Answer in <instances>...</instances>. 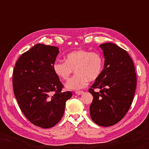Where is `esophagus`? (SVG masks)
I'll list each match as a JSON object with an SVG mask.
<instances>
[{
	"label": "esophagus",
	"mask_w": 149,
	"mask_h": 149,
	"mask_svg": "<svg viewBox=\"0 0 149 149\" xmlns=\"http://www.w3.org/2000/svg\"><path fill=\"white\" fill-rule=\"evenodd\" d=\"M83 93H84V91H75V93H76V94H77V95H81V94H83Z\"/></svg>",
	"instance_id": "34e87169"
}]
</instances>
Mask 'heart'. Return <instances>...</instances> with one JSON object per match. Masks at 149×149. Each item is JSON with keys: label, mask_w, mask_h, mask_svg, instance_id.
<instances>
[{"label": "heart", "mask_w": 149, "mask_h": 149, "mask_svg": "<svg viewBox=\"0 0 149 149\" xmlns=\"http://www.w3.org/2000/svg\"><path fill=\"white\" fill-rule=\"evenodd\" d=\"M64 60L56 61L52 68L54 74L62 81L68 80L74 70V76L65 84L68 90L84 88L89 81L97 80L102 74L104 64L100 54L86 49L72 51L66 55Z\"/></svg>", "instance_id": "b5f03b06"}]
</instances>
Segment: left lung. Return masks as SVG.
<instances>
[{"label": "left lung", "mask_w": 149, "mask_h": 149, "mask_svg": "<svg viewBox=\"0 0 149 149\" xmlns=\"http://www.w3.org/2000/svg\"><path fill=\"white\" fill-rule=\"evenodd\" d=\"M104 66L100 77L89 89L93 96L90 116L97 125L109 127L118 123L129 111L136 88L135 68L129 54L115 43L100 45ZM99 88V93L94 91Z\"/></svg>", "instance_id": "left-lung-1"}]
</instances>
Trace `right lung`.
<instances>
[{
	"label": "right lung",
	"mask_w": 149,
	"mask_h": 149,
	"mask_svg": "<svg viewBox=\"0 0 149 149\" xmlns=\"http://www.w3.org/2000/svg\"><path fill=\"white\" fill-rule=\"evenodd\" d=\"M58 54L56 47L36 44L14 67L13 91L20 109L32 123L42 128L52 127L60 121L66 102L72 97L71 91L62 92L63 85L53 71Z\"/></svg>",
	"instance_id": "obj_1"
}]
</instances>
